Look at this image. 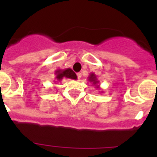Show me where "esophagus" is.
I'll use <instances>...</instances> for the list:
<instances>
[{
	"instance_id": "esophagus-1",
	"label": "esophagus",
	"mask_w": 157,
	"mask_h": 157,
	"mask_svg": "<svg viewBox=\"0 0 157 157\" xmlns=\"http://www.w3.org/2000/svg\"><path fill=\"white\" fill-rule=\"evenodd\" d=\"M76 76H77V78H78V80H80V79L82 77V75H81V72H78V73H76Z\"/></svg>"
}]
</instances>
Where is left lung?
<instances>
[{
	"mask_svg": "<svg viewBox=\"0 0 157 157\" xmlns=\"http://www.w3.org/2000/svg\"><path fill=\"white\" fill-rule=\"evenodd\" d=\"M88 81H90V83H92V86H95L96 89L100 88V87H99V85H98L99 81H98V78H97V76H96L94 73L90 74V76H88Z\"/></svg>",
	"mask_w": 157,
	"mask_h": 157,
	"instance_id": "8db88e82",
	"label": "left lung"
}]
</instances>
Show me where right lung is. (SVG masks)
Here are the masks:
<instances>
[{
    "mask_svg": "<svg viewBox=\"0 0 157 157\" xmlns=\"http://www.w3.org/2000/svg\"><path fill=\"white\" fill-rule=\"evenodd\" d=\"M55 82L58 81H61L63 78H68V79H73L76 80L77 76L76 73L74 72L71 68H66L62 70V69H58L55 71Z\"/></svg>",
    "mask_w": 157,
    "mask_h": 157,
    "instance_id": "1",
    "label": "right lung"
}]
</instances>
